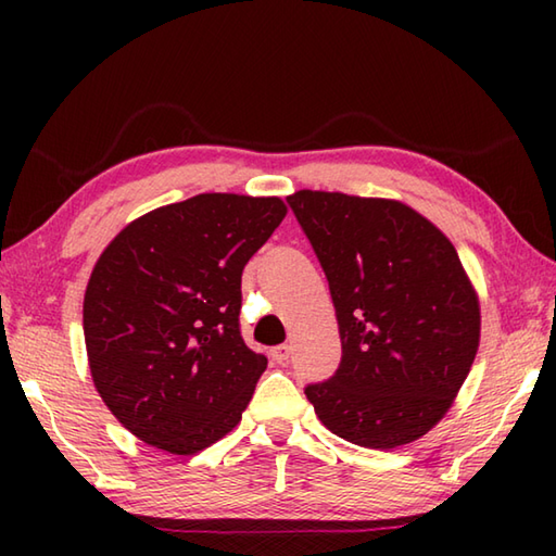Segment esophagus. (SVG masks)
Instances as JSON below:
<instances>
[{"instance_id":"1","label":"esophagus","mask_w":556,"mask_h":556,"mask_svg":"<svg viewBox=\"0 0 556 556\" xmlns=\"http://www.w3.org/2000/svg\"><path fill=\"white\" fill-rule=\"evenodd\" d=\"M269 356H271V361H275V363L287 365V363H289V356H291V346L279 344V346H275V349L269 351Z\"/></svg>"}]
</instances>
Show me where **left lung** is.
<instances>
[{
	"mask_svg": "<svg viewBox=\"0 0 556 556\" xmlns=\"http://www.w3.org/2000/svg\"><path fill=\"white\" fill-rule=\"evenodd\" d=\"M320 260L341 361L305 396L327 430L368 448L408 444L452 406L480 339L476 291L446 236L396 200L287 198Z\"/></svg>",
	"mask_w": 556,
	"mask_h": 556,
	"instance_id": "8db88e82",
	"label": "left lung"
}]
</instances>
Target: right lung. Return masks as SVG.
Here are the masks:
<instances>
[{"label": "right lung", "mask_w": 556, "mask_h": 556, "mask_svg": "<svg viewBox=\"0 0 556 556\" xmlns=\"http://www.w3.org/2000/svg\"><path fill=\"white\" fill-rule=\"evenodd\" d=\"M279 198L200 193L131 222L83 301L92 382L138 440L198 454L241 420L267 358L241 337V275Z\"/></svg>", "instance_id": "obj_1"}]
</instances>
